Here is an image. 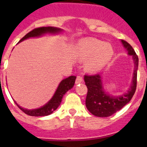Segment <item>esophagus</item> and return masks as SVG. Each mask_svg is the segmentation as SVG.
<instances>
[{
  "label": "esophagus",
  "instance_id": "34e87169",
  "mask_svg": "<svg viewBox=\"0 0 147 147\" xmlns=\"http://www.w3.org/2000/svg\"><path fill=\"white\" fill-rule=\"evenodd\" d=\"M83 82V78L82 76H77L76 79V84H79Z\"/></svg>",
  "mask_w": 147,
  "mask_h": 147
}]
</instances>
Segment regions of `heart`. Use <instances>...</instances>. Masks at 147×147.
I'll list each match as a JSON object with an SVG mask.
<instances>
[{"label": "heart", "mask_w": 147, "mask_h": 147, "mask_svg": "<svg viewBox=\"0 0 147 147\" xmlns=\"http://www.w3.org/2000/svg\"><path fill=\"white\" fill-rule=\"evenodd\" d=\"M76 54L80 59L89 58L86 64L90 71H96L110 61L113 54L111 45L94 38L81 40L76 48Z\"/></svg>", "instance_id": "obj_1"}]
</instances>
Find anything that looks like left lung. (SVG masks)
<instances>
[{
	"label": "left lung",
	"instance_id": "8db88e82",
	"mask_svg": "<svg viewBox=\"0 0 147 147\" xmlns=\"http://www.w3.org/2000/svg\"><path fill=\"white\" fill-rule=\"evenodd\" d=\"M128 54L132 56L135 62L132 85L127 93L120 96H112L105 93L102 86L101 76L98 74L85 75V85L88 88L85 105L93 115L98 117H108L120 110L127 103H129L136 90L137 86V71L138 67V57L133 48L125 40H121Z\"/></svg>",
	"mask_w": 147,
	"mask_h": 147
}]
</instances>
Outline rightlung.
<instances>
[{
	"label": "right lung",
	"mask_w": 147,
	"mask_h": 147,
	"mask_svg": "<svg viewBox=\"0 0 147 147\" xmlns=\"http://www.w3.org/2000/svg\"><path fill=\"white\" fill-rule=\"evenodd\" d=\"M59 32H61V29L57 28H54V27H39V28H36L32 30L31 32L26 34L19 41V42L26 40V39L29 38V37H38V36H40V35L45 33H57ZM76 78V76H71L62 80L59 85V87L57 88V90H56L53 98L46 105H44L43 107L38 109H34V110H27V109L22 108L18 105H17L23 113H25L26 114L31 115V116H43V115H50L59 107L65 93L67 90L71 89L73 86L74 85Z\"/></svg>",
	"instance_id": "right-lung-1"
}]
</instances>
